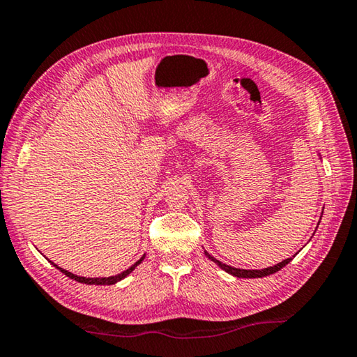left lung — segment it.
I'll use <instances>...</instances> for the list:
<instances>
[{
	"label": "left lung",
	"instance_id": "8db88e82",
	"mask_svg": "<svg viewBox=\"0 0 357 357\" xmlns=\"http://www.w3.org/2000/svg\"><path fill=\"white\" fill-rule=\"evenodd\" d=\"M204 255H206L211 259V261H214L217 266H219L220 269L225 271V273L231 274L234 277H238V279H261V277L275 274L277 271H280L283 266H287L289 261H291V258H287V259H283V261L277 263L275 266H271V268H264V269H239V268H233V266H228L225 263L219 261V259H215L213 255H209L208 252H204Z\"/></svg>",
	"mask_w": 357,
	"mask_h": 357
}]
</instances>
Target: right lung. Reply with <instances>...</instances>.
I'll return each instance as SVG.
<instances>
[{"mask_svg":"<svg viewBox=\"0 0 357 357\" xmlns=\"http://www.w3.org/2000/svg\"><path fill=\"white\" fill-rule=\"evenodd\" d=\"M143 259H144V255L140 259H138L137 263L132 264L129 269H126V271H123V273H119L116 275H110V277H80V275H75V274L69 273V271H66L63 268H59V266L55 264V263H52V261L50 263L55 266L56 269L61 271L64 275H68L69 279H72V280H77V282H80V283H86V285H114V283H116V282L126 279V277H128L132 273V271H134L137 266L143 261Z\"/></svg>","mask_w":357,"mask_h":357,"instance_id":"1","label":"right lung"}]
</instances>
